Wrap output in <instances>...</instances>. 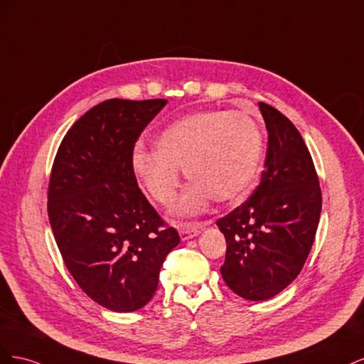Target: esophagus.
Masks as SVG:
<instances>
[{
	"label": "esophagus",
	"mask_w": 364,
	"mask_h": 364,
	"mask_svg": "<svg viewBox=\"0 0 364 364\" xmlns=\"http://www.w3.org/2000/svg\"><path fill=\"white\" fill-rule=\"evenodd\" d=\"M206 225H202V223H197V225H181L179 226V235H181V240L185 241V240H190V238H194L199 235L203 228Z\"/></svg>",
	"instance_id": "1"
}]
</instances>
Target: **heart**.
Instances as JSON below:
<instances>
[{"instance_id":"obj_1","label":"heart","mask_w":364,"mask_h":364,"mask_svg":"<svg viewBox=\"0 0 364 364\" xmlns=\"http://www.w3.org/2000/svg\"><path fill=\"white\" fill-rule=\"evenodd\" d=\"M262 132L247 112L202 111L165 127L156 150L136 146L132 167L153 200L167 206L181 185L179 168L193 183L173 213L193 217L213 199L222 203L245 197L257 181L262 159Z\"/></svg>"}]
</instances>
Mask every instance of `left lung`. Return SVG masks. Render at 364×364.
Masks as SVG:
<instances>
[{
  "label": "left lung",
  "mask_w": 364,
  "mask_h": 364,
  "mask_svg": "<svg viewBox=\"0 0 364 364\" xmlns=\"http://www.w3.org/2000/svg\"><path fill=\"white\" fill-rule=\"evenodd\" d=\"M269 134L259 185L217 226L226 238L220 273L247 301H266L290 285L308 258L322 211L310 151L291 121L258 103Z\"/></svg>",
  "instance_id": "8db88e82"
}]
</instances>
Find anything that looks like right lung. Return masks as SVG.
Wrapping results in <instances>:
<instances>
[{
    "label": "right lung",
    "mask_w": 364,
    "mask_h": 364,
    "mask_svg": "<svg viewBox=\"0 0 364 364\" xmlns=\"http://www.w3.org/2000/svg\"><path fill=\"white\" fill-rule=\"evenodd\" d=\"M167 105L111 98L68 130L53 164L48 218L65 266L80 289L111 311L130 313L155 294L179 234L138 188L132 153Z\"/></svg>",
    "instance_id": "1"
}]
</instances>
